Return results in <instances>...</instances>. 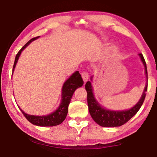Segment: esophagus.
<instances>
[{
  "label": "esophagus",
  "instance_id": "1",
  "mask_svg": "<svg viewBox=\"0 0 157 157\" xmlns=\"http://www.w3.org/2000/svg\"><path fill=\"white\" fill-rule=\"evenodd\" d=\"M81 75H82V80H83L84 82H86L88 79H89V75H88V73L86 72V71H82V74H81Z\"/></svg>",
  "mask_w": 157,
  "mask_h": 157
}]
</instances>
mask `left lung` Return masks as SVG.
<instances>
[{
    "label": "left lung",
    "mask_w": 157,
    "mask_h": 157,
    "mask_svg": "<svg viewBox=\"0 0 157 157\" xmlns=\"http://www.w3.org/2000/svg\"><path fill=\"white\" fill-rule=\"evenodd\" d=\"M141 60L145 66V75L147 77V83L144 89L142 95L139 100L137 103L130 109L125 110V111H111L102 108L100 104L95 100L94 95L93 93V88L91 86V82L88 81L86 83V90L87 91V101L89 111L91 117L95 122L102 127H118L126 123L129 120H131L133 117L138 112L140 108L145 100L146 96V91L147 89V71L146 63L144 59L143 55L142 54H139ZM92 80V77H91Z\"/></svg>",
    "instance_id": "8db88e82"
}]
</instances>
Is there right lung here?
I'll list each match as a JSON object with an SVG mask.
<instances>
[{"label":"right lung","instance_id":"add662e5","mask_svg":"<svg viewBox=\"0 0 157 157\" xmlns=\"http://www.w3.org/2000/svg\"><path fill=\"white\" fill-rule=\"evenodd\" d=\"M40 36L34 37V38L30 40L29 41L28 43H26V44L23 46V48L17 52V54L16 55L15 57V63H14L12 74H13L16 63H17L20 55H21L23 50L30 43L32 42L33 40H35L37 39ZM82 85H83V80H82L80 74L79 73V71H75V72L73 73V75L64 82L63 86L62 100H61L60 105H59L57 109H56L54 112H52V113H50V114L48 115H46V116H35V115H29L25 113L23 110H21V109H21L23 114L24 115L25 117L31 122V123L33 124V125L37 126H43V127H45V126L58 125L64 121L66 116H67L68 107L70 103V101H71V97H72L74 92H75V90H76L77 88L81 87Z\"/></svg>","mask_w":157,"mask_h":157}]
</instances>
